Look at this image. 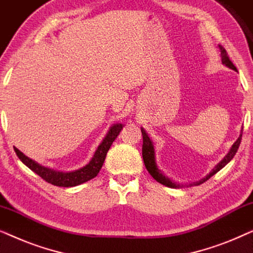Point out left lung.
Segmentation results:
<instances>
[{
	"label": "left lung",
	"instance_id": "8db88e82",
	"mask_svg": "<svg viewBox=\"0 0 253 253\" xmlns=\"http://www.w3.org/2000/svg\"><path fill=\"white\" fill-rule=\"evenodd\" d=\"M219 48H220V51H221V60H222V63L226 65V67L233 69V70H236V68H235L233 62H231L229 60V57H228V54H227L226 49H224L222 46H220V44H219ZM140 129H141V134H143V160H144L145 167H146L147 171L150 172L151 176L155 179V181L161 183V184H164L166 186H168V188H175L176 189V188H179V186H183V185L176 184L175 182H172L170 178H168L167 176H165L164 172H162L160 169L158 168L157 162H155V151H154V146H153V141H152L151 138L148 137V134L146 133V131L144 130V127H140ZM242 133H243V129L241 130L240 137L237 138V140L235 141V143L233 144V146L230 147V150L227 153L226 157H224L222 160H221L219 164H217L215 167H214L212 170H211L210 174L206 175V177L202 178L200 181L193 182L189 185L190 186L199 185V184H202V183L206 182L207 179L212 177L213 175H215L219 170H221V169H222L224 166L228 164V162H230L231 159H233L235 157V154H236L238 147H240L241 139H242Z\"/></svg>",
	"mask_w": 253,
	"mask_h": 253
}]
</instances>
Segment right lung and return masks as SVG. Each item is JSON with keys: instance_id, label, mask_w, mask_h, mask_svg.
Instances as JSON below:
<instances>
[{"instance_id": "add662e5", "label": "right lung", "mask_w": 253, "mask_h": 253, "mask_svg": "<svg viewBox=\"0 0 253 253\" xmlns=\"http://www.w3.org/2000/svg\"><path fill=\"white\" fill-rule=\"evenodd\" d=\"M122 129V123H116L112 126L108 132H107L106 137L103 138V140L101 141V144L99 145L98 148H96L95 153L91 159V161H89L85 167H82L74 171L64 172L54 170V169L41 166L40 164H38V162L32 160V159L26 157V155L22 153L18 148L15 147V152L17 157L20 159V161H22L24 165L27 166L31 170L39 175L40 177L44 179L46 182L56 186L70 188V186H76L82 184V183L87 182L89 179L94 178L95 176L99 174L100 169H101L103 165V161H105L106 159L107 152L109 151L113 141L116 139V137L119 136Z\"/></svg>"}]
</instances>
